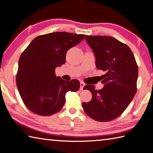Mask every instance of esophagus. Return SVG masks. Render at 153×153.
Listing matches in <instances>:
<instances>
[{
	"label": "esophagus",
	"mask_w": 153,
	"mask_h": 153,
	"mask_svg": "<svg viewBox=\"0 0 153 153\" xmlns=\"http://www.w3.org/2000/svg\"><path fill=\"white\" fill-rule=\"evenodd\" d=\"M84 86H85V84L84 82H80V90H82Z\"/></svg>",
	"instance_id": "esophagus-1"
}]
</instances>
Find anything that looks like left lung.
<instances>
[{
    "label": "left lung",
    "mask_w": 153,
    "mask_h": 153,
    "mask_svg": "<svg viewBox=\"0 0 153 153\" xmlns=\"http://www.w3.org/2000/svg\"><path fill=\"white\" fill-rule=\"evenodd\" d=\"M85 40L96 56V68L105 74L102 76V90L92 85L84 88L91 91L92 98L83 102L82 107L94 120L111 121L123 113L134 97L138 65L129 47L115 38L86 35Z\"/></svg>",
    "instance_id": "8db88e82"
}]
</instances>
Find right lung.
<instances>
[{
    "mask_svg": "<svg viewBox=\"0 0 153 153\" xmlns=\"http://www.w3.org/2000/svg\"><path fill=\"white\" fill-rule=\"evenodd\" d=\"M84 35L54 32L35 37L19 60L16 83L22 100L36 114L48 116L62 110L69 91L79 89L77 79L65 81L55 70L65 63L68 50L82 42Z\"/></svg>",
    "mask_w": 153,
    "mask_h": 153,
    "instance_id": "obj_1",
    "label": "right lung"
}]
</instances>
